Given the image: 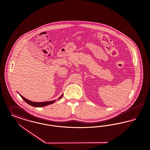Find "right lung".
<instances>
[{
    "mask_svg": "<svg viewBox=\"0 0 150 150\" xmlns=\"http://www.w3.org/2000/svg\"><path fill=\"white\" fill-rule=\"evenodd\" d=\"M19 94V93H18ZM20 96H21L23 100H24L27 103H28L30 105L33 106V107H44V106H47V105H49L50 104H52L53 103L55 102L56 100H51V101H45V102H33V101H31V100H28L26 98H25V97H23L22 96H21V94H20ZM63 96V94L60 97L58 98V100H59L62 98V97Z\"/></svg>",
    "mask_w": 150,
    "mask_h": 150,
    "instance_id": "add662e5",
    "label": "right lung"
}]
</instances>
